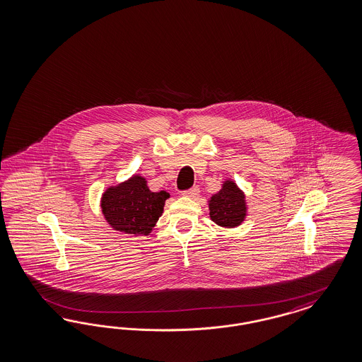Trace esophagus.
<instances>
[{
    "instance_id": "34e87169",
    "label": "esophagus",
    "mask_w": 362,
    "mask_h": 362,
    "mask_svg": "<svg viewBox=\"0 0 362 362\" xmlns=\"http://www.w3.org/2000/svg\"><path fill=\"white\" fill-rule=\"evenodd\" d=\"M199 193H200V189H199V187H193V188H190L188 189V190H185V192H182V194H184V196L190 197V199H196V197L199 196Z\"/></svg>"
}]
</instances>
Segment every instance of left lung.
Listing matches in <instances>:
<instances>
[{
    "instance_id": "left-lung-1",
    "label": "left lung",
    "mask_w": 362,
    "mask_h": 362,
    "mask_svg": "<svg viewBox=\"0 0 362 362\" xmlns=\"http://www.w3.org/2000/svg\"><path fill=\"white\" fill-rule=\"evenodd\" d=\"M208 203L211 219L221 227L234 228L242 224L247 214L245 193L231 180L224 181L221 190Z\"/></svg>"
}]
</instances>
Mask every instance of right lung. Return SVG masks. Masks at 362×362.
I'll return each mask as SVG.
<instances>
[{
  "label": "right lung",
  "instance_id": "obj_1",
  "mask_svg": "<svg viewBox=\"0 0 362 362\" xmlns=\"http://www.w3.org/2000/svg\"><path fill=\"white\" fill-rule=\"evenodd\" d=\"M169 196L165 190L151 192L146 178L135 174L103 193L101 209L113 230L134 235H148L162 215Z\"/></svg>",
  "mask_w": 362,
  "mask_h": 362
}]
</instances>
